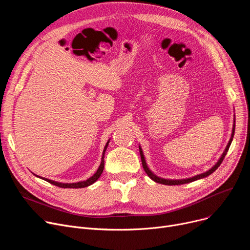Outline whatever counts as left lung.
Segmentation results:
<instances>
[{
	"mask_svg": "<svg viewBox=\"0 0 250 250\" xmlns=\"http://www.w3.org/2000/svg\"><path fill=\"white\" fill-rule=\"evenodd\" d=\"M234 132H235V120H234V125H233V129H232V135H231V138H230V141L228 143V145L225 149V151L223 152L222 156L220 157L219 161L211 168L209 170H208V171H206L205 173H202V174H199V175H195V176H192L190 178H187V179H165V178H161V177H158L157 175H155L151 170L149 169V167L147 166V163H146V160H145V157H144V154H143V151H142V148L139 147L140 149V154H141V160H142V164H143V168L144 170H145V172L147 173V175L152 179L154 180L155 182L157 183H161V185H166V186H178V185H185V183H189V182H192V181H195L198 179H201V178H205L207 176H208L209 174H212L215 170L221 165V163L223 162V160H224L225 156L229 150V147L231 145L232 143V140H233V137H234Z\"/></svg>",
	"mask_w": 250,
	"mask_h": 250,
	"instance_id": "left-lung-1",
	"label": "left lung"
}]
</instances>
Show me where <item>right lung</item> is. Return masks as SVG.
Returning a JSON list of instances; mask_svg holds the SVG:
<instances>
[{"label":"right lung","mask_w":250,"mask_h":250,"mask_svg":"<svg viewBox=\"0 0 250 250\" xmlns=\"http://www.w3.org/2000/svg\"><path fill=\"white\" fill-rule=\"evenodd\" d=\"M108 143H109V140L108 142L106 143V145H105L104 147V150H103V153H102V158H101V163L97 169V171L92 175L90 178H88L87 180H84V181H79V182H74V183H62V182H58V181H54V180H50V179H47V178H43V177H41L36 175L37 177L39 178H42L43 180L49 182L50 185H54L56 187H59V188H86V187H89L91 186L92 183H94L99 177L100 175L102 174L103 172V169H104V154H105V151H106L107 149V146H108ZM35 175V174H34Z\"/></svg>","instance_id":"add662e5"}]
</instances>
